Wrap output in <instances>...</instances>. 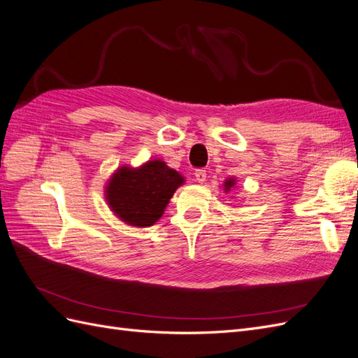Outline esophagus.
<instances>
[{"label": "esophagus", "instance_id": "obj_1", "mask_svg": "<svg viewBox=\"0 0 358 358\" xmlns=\"http://www.w3.org/2000/svg\"><path fill=\"white\" fill-rule=\"evenodd\" d=\"M194 178H196V181H198V182L203 184L206 181V171L205 169H196Z\"/></svg>", "mask_w": 358, "mask_h": 358}]
</instances>
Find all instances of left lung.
<instances>
[{"instance_id": "obj_1", "label": "left lung", "mask_w": 358, "mask_h": 358, "mask_svg": "<svg viewBox=\"0 0 358 358\" xmlns=\"http://www.w3.org/2000/svg\"><path fill=\"white\" fill-rule=\"evenodd\" d=\"M235 186H236V178H235V177H229V178L224 180V182H223V190H224L226 193H229L230 190L235 189Z\"/></svg>"}]
</instances>
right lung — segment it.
<instances>
[{"instance_id":"1","label":"right lung","mask_w":358,"mask_h":358,"mask_svg":"<svg viewBox=\"0 0 358 358\" xmlns=\"http://www.w3.org/2000/svg\"><path fill=\"white\" fill-rule=\"evenodd\" d=\"M184 184V177L164 160L152 159L140 166L123 165L106 184L108 208L132 227H150L164 215L169 199Z\"/></svg>"}]
</instances>
